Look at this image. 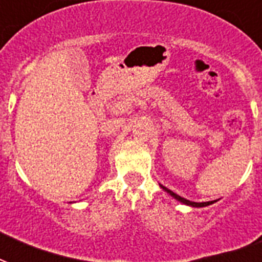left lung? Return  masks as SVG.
I'll use <instances>...</instances> for the list:
<instances>
[{"mask_svg":"<svg viewBox=\"0 0 262 262\" xmlns=\"http://www.w3.org/2000/svg\"><path fill=\"white\" fill-rule=\"evenodd\" d=\"M160 187L163 189V190H166L170 195H172L175 200H178V201H181L182 204H186V205H190V207H195V208H201V207H207V205H211V204L216 203V201H207V203H194V201H189V200L183 199V197H181V195L175 194L174 191H171L170 189H167V187H164L160 185Z\"/></svg>","mask_w":262,"mask_h":262,"instance_id":"1","label":"left lung"}]
</instances>
